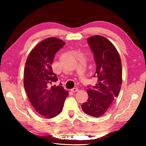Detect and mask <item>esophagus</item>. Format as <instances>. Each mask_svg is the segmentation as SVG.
I'll return each mask as SVG.
<instances>
[{"mask_svg": "<svg viewBox=\"0 0 146 146\" xmlns=\"http://www.w3.org/2000/svg\"><path fill=\"white\" fill-rule=\"evenodd\" d=\"M71 91H72L73 93H75V92H76V91H78V88H74L73 89H71Z\"/></svg>", "mask_w": 146, "mask_h": 146, "instance_id": "34e87169", "label": "esophagus"}]
</instances>
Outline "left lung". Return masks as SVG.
<instances>
[{
    "instance_id": "left-lung-1",
    "label": "left lung",
    "mask_w": 146,
    "mask_h": 146,
    "mask_svg": "<svg viewBox=\"0 0 146 146\" xmlns=\"http://www.w3.org/2000/svg\"><path fill=\"white\" fill-rule=\"evenodd\" d=\"M96 62L98 82L87 90L88 99L82 104L83 111L91 117H99L107 111L119 94L122 82V63L115 46L107 38L95 35L88 38Z\"/></svg>"
}]
</instances>
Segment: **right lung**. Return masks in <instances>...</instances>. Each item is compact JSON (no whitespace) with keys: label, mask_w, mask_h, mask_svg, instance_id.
<instances>
[{"label":"right lung","mask_w":146,"mask_h":146,"mask_svg":"<svg viewBox=\"0 0 146 146\" xmlns=\"http://www.w3.org/2000/svg\"><path fill=\"white\" fill-rule=\"evenodd\" d=\"M66 42L49 37L41 41L32 49L26 60L24 71V86L31 105L36 111L47 118L60 113L68 91L61 85L51 86L58 80L51 65L55 53Z\"/></svg>","instance_id":"add662e5"}]
</instances>
